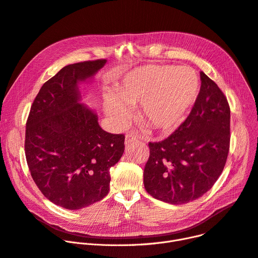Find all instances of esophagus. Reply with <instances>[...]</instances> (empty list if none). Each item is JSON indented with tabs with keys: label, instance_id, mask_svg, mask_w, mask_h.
I'll return each instance as SVG.
<instances>
[{
	"label": "esophagus",
	"instance_id": "obj_1",
	"mask_svg": "<svg viewBox=\"0 0 258 258\" xmlns=\"http://www.w3.org/2000/svg\"><path fill=\"white\" fill-rule=\"evenodd\" d=\"M136 141H139L138 136L133 135L132 133H128V134L126 135V138H125V145L128 146V145H130L131 143H134V142H136Z\"/></svg>",
	"mask_w": 258,
	"mask_h": 258
}]
</instances>
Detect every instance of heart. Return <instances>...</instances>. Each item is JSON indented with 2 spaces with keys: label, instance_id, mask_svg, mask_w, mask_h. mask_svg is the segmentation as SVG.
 <instances>
[{
  "label": "heart",
  "instance_id": "1",
  "mask_svg": "<svg viewBox=\"0 0 258 258\" xmlns=\"http://www.w3.org/2000/svg\"><path fill=\"white\" fill-rule=\"evenodd\" d=\"M199 76L191 68L149 64L129 72L114 90L104 97L105 113L116 126L131 116V106L141 104L145 122L159 132L177 129L198 97Z\"/></svg>",
  "mask_w": 258,
  "mask_h": 258
}]
</instances>
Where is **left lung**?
Here are the masks:
<instances>
[{
  "instance_id": "1",
  "label": "left lung",
  "mask_w": 258,
  "mask_h": 258,
  "mask_svg": "<svg viewBox=\"0 0 258 258\" xmlns=\"http://www.w3.org/2000/svg\"><path fill=\"white\" fill-rule=\"evenodd\" d=\"M201 88L184 122L150 143L144 185L153 198L180 205L199 199L222 174L230 145V108L219 86L201 72Z\"/></svg>"
}]
</instances>
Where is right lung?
Wrapping results in <instances>:
<instances>
[{"label":"right lung","mask_w":258,"mask_h":258,"mask_svg":"<svg viewBox=\"0 0 258 258\" xmlns=\"http://www.w3.org/2000/svg\"><path fill=\"white\" fill-rule=\"evenodd\" d=\"M106 59L67 66L37 94L26 125V158L35 184L70 210L92 205L109 191V169L122 157L125 136L104 131L82 103L80 84L92 82Z\"/></svg>","instance_id":"add662e5"}]
</instances>
